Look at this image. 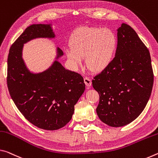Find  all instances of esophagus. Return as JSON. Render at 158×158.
I'll return each instance as SVG.
<instances>
[{
    "label": "esophagus",
    "mask_w": 158,
    "mask_h": 158,
    "mask_svg": "<svg viewBox=\"0 0 158 158\" xmlns=\"http://www.w3.org/2000/svg\"><path fill=\"white\" fill-rule=\"evenodd\" d=\"M84 82L87 87H89L92 85V81L88 77H85L84 78Z\"/></svg>",
    "instance_id": "34e87169"
}]
</instances>
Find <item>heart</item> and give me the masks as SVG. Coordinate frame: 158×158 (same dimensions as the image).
<instances>
[{
	"label": "heart",
	"mask_w": 158,
	"mask_h": 158,
	"mask_svg": "<svg viewBox=\"0 0 158 158\" xmlns=\"http://www.w3.org/2000/svg\"><path fill=\"white\" fill-rule=\"evenodd\" d=\"M69 45L65 54L73 69L82 63L94 72L105 71L115 58L118 47L115 33L108 28L82 27L70 35Z\"/></svg>",
	"instance_id": "b5f03b06"
}]
</instances>
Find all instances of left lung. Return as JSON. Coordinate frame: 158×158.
I'll return each instance as SVG.
<instances>
[{
	"instance_id": "obj_1",
	"label": "left lung",
	"mask_w": 158,
	"mask_h": 158,
	"mask_svg": "<svg viewBox=\"0 0 158 158\" xmlns=\"http://www.w3.org/2000/svg\"><path fill=\"white\" fill-rule=\"evenodd\" d=\"M118 47L110 65L92 80L99 94L97 115L113 127L128 125L142 113L151 97L153 73L150 52L128 24L117 29Z\"/></svg>"
}]
</instances>
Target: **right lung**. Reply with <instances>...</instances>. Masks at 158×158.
Wrapping results in <instances>:
<instances>
[{
  "label": "right lung",
  "instance_id": "obj_1",
  "mask_svg": "<svg viewBox=\"0 0 158 158\" xmlns=\"http://www.w3.org/2000/svg\"><path fill=\"white\" fill-rule=\"evenodd\" d=\"M38 38L55 39L52 24L26 28L10 49L7 87L12 99L27 120L45 130H56L71 120L74 106L85 89L83 77L66 69L58 60L64 53L56 48L51 66L42 72L31 71L23 59L24 45Z\"/></svg>",
  "mask_w": 158,
  "mask_h": 158
}]
</instances>
